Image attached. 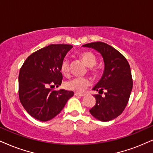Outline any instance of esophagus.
<instances>
[{
    "mask_svg": "<svg viewBox=\"0 0 153 153\" xmlns=\"http://www.w3.org/2000/svg\"><path fill=\"white\" fill-rule=\"evenodd\" d=\"M75 95H76V96H80V97H83V96H85V94H83V93H79V92H75Z\"/></svg>",
    "mask_w": 153,
    "mask_h": 153,
    "instance_id": "1",
    "label": "esophagus"
}]
</instances>
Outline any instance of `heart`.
Returning a JSON list of instances; mask_svg holds the SVG:
<instances>
[{
    "mask_svg": "<svg viewBox=\"0 0 153 153\" xmlns=\"http://www.w3.org/2000/svg\"><path fill=\"white\" fill-rule=\"evenodd\" d=\"M79 57L89 67L88 71L91 74L95 75L98 72V69L95 67L97 62L96 56L92 52L87 51H83L79 54ZM61 72L65 76L69 75L71 72L70 61L68 59H64L61 64ZM91 85V80L88 78H75L66 81L65 82V88L67 90L80 92L86 90Z\"/></svg>",
    "mask_w": 153,
    "mask_h": 153,
    "instance_id": "obj_1",
    "label": "heart"
}]
</instances>
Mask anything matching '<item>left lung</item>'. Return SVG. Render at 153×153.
<instances>
[{"label":"left lung","instance_id":"1","mask_svg":"<svg viewBox=\"0 0 153 153\" xmlns=\"http://www.w3.org/2000/svg\"><path fill=\"white\" fill-rule=\"evenodd\" d=\"M83 46L100 52L104 61V72L93 90L104 92V96L94 95L96 104L90 114L102 121L113 120L121 114L126 107L133 88L130 65L117 49L102 42H92Z\"/></svg>","mask_w":153,"mask_h":153}]
</instances>
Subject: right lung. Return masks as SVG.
I'll use <instances>...</instances> for the list:
<instances>
[{
    "label": "right lung",
    "instance_id": "right-lung-1",
    "mask_svg": "<svg viewBox=\"0 0 153 153\" xmlns=\"http://www.w3.org/2000/svg\"><path fill=\"white\" fill-rule=\"evenodd\" d=\"M72 48L69 44H50L29 56L20 68L19 99L29 114L39 121L55 117L74 94L73 91L49 88L61 84V62Z\"/></svg>",
    "mask_w": 153,
    "mask_h": 153
}]
</instances>
